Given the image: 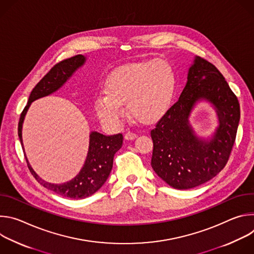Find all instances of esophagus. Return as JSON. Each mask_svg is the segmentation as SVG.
Here are the masks:
<instances>
[{
    "mask_svg": "<svg viewBox=\"0 0 254 254\" xmlns=\"http://www.w3.org/2000/svg\"><path fill=\"white\" fill-rule=\"evenodd\" d=\"M135 137H136V134H135V133H133V132H130V131H128V132H127V133L125 134V138H126V139H127V140L134 139Z\"/></svg>",
    "mask_w": 254,
    "mask_h": 254,
    "instance_id": "esophagus-1",
    "label": "esophagus"
}]
</instances>
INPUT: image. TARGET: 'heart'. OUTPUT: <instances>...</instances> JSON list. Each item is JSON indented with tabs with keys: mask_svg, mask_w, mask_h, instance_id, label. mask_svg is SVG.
Instances as JSON below:
<instances>
[{
	"mask_svg": "<svg viewBox=\"0 0 254 254\" xmlns=\"http://www.w3.org/2000/svg\"><path fill=\"white\" fill-rule=\"evenodd\" d=\"M176 88V73L164 59L142 61L122 66L105 81V94L94 101L99 120L119 127L127 104L131 116L147 124L157 122L169 108Z\"/></svg>",
	"mask_w": 254,
	"mask_h": 254,
	"instance_id": "1",
	"label": "heart"
}]
</instances>
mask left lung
I'll list each match as a JSON object with an SVG mask.
<instances>
[{"instance_id":"1","label":"left lung","mask_w":254,"mask_h":254,"mask_svg":"<svg viewBox=\"0 0 254 254\" xmlns=\"http://www.w3.org/2000/svg\"><path fill=\"white\" fill-rule=\"evenodd\" d=\"M201 102L210 104L219 123L207 136L197 134L190 122L193 108ZM239 120L238 99L224 76L213 64L195 56L178 101L151 130L155 173L178 190L208 182L225 167Z\"/></svg>"}]
</instances>
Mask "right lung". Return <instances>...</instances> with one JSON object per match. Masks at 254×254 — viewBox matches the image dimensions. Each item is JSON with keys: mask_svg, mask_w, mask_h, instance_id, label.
Returning a JSON list of instances; mask_svg holds the SVG:
<instances>
[{"mask_svg": "<svg viewBox=\"0 0 254 254\" xmlns=\"http://www.w3.org/2000/svg\"><path fill=\"white\" fill-rule=\"evenodd\" d=\"M86 59L87 58L84 55H76L56 64L31 91L28 103L21 114L18 126V135L32 175L46 189L60 196L71 199L87 198L97 192L104 185L112 172L115 154L123 146V134L118 133L114 135H104L95 130L90 131L87 156L79 173L67 182L55 184L47 182L39 177L30 165L24 149L22 130L24 120L31 103L58 91L73 76L75 72L85 64Z\"/></svg>", "mask_w": 254, "mask_h": 254, "instance_id": "obj_1", "label": "right lung"}]
</instances>
